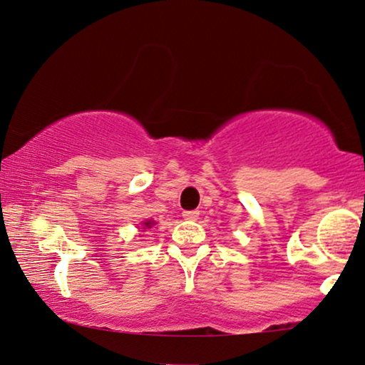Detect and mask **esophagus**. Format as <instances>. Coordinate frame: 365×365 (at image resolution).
Listing matches in <instances>:
<instances>
[{"instance_id":"1","label":"esophagus","mask_w":365,"mask_h":365,"mask_svg":"<svg viewBox=\"0 0 365 365\" xmlns=\"http://www.w3.org/2000/svg\"><path fill=\"white\" fill-rule=\"evenodd\" d=\"M182 217L186 220H197L199 219V210H184Z\"/></svg>"}]
</instances>
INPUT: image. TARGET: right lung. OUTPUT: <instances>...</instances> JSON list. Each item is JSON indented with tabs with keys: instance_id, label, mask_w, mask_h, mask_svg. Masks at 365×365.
Returning a JSON list of instances; mask_svg holds the SVG:
<instances>
[{
	"instance_id": "add662e5",
	"label": "right lung",
	"mask_w": 365,
	"mask_h": 365,
	"mask_svg": "<svg viewBox=\"0 0 365 365\" xmlns=\"http://www.w3.org/2000/svg\"><path fill=\"white\" fill-rule=\"evenodd\" d=\"M155 224H156L155 220H146V222H143V229H151Z\"/></svg>"
}]
</instances>
